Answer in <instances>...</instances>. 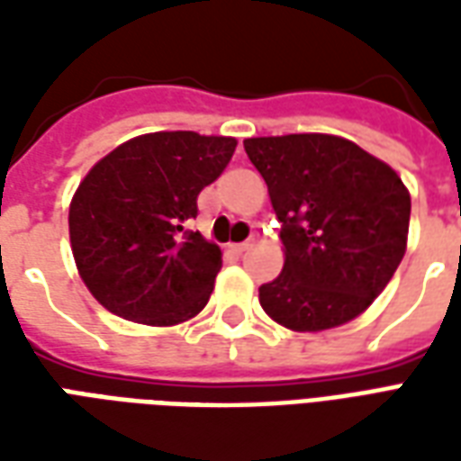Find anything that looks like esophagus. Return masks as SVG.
<instances>
[{"label": "esophagus", "instance_id": "34e87169", "mask_svg": "<svg viewBox=\"0 0 461 461\" xmlns=\"http://www.w3.org/2000/svg\"><path fill=\"white\" fill-rule=\"evenodd\" d=\"M251 247V240H247V241H240V244H234V251H247Z\"/></svg>", "mask_w": 461, "mask_h": 461}]
</instances>
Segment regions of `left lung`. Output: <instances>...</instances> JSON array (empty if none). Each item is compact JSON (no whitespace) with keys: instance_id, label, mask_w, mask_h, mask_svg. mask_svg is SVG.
I'll return each instance as SVG.
<instances>
[{"instance_id":"8db88e82","label":"left lung","mask_w":461,"mask_h":461,"mask_svg":"<svg viewBox=\"0 0 461 461\" xmlns=\"http://www.w3.org/2000/svg\"><path fill=\"white\" fill-rule=\"evenodd\" d=\"M286 249L261 309L291 330H326L373 303L405 257L410 194L397 172L323 132L249 138Z\"/></svg>"}]
</instances>
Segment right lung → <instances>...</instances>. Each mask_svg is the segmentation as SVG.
Returning <instances> with one entry per match:
<instances>
[{
    "instance_id": "1",
    "label": "right lung",
    "mask_w": 461,
    "mask_h": 461,
    "mask_svg": "<svg viewBox=\"0 0 461 461\" xmlns=\"http://www.w3.org/2000/svg\"><path fill=\"white\" fill-rule=\"evenodd\" d=\"M234 148V138L150 132L95 162L74 194L68 234L78 274L101 306L150 326H175L204 309L221 251L187 224Z\"/></svg>"
}]
</instances>
